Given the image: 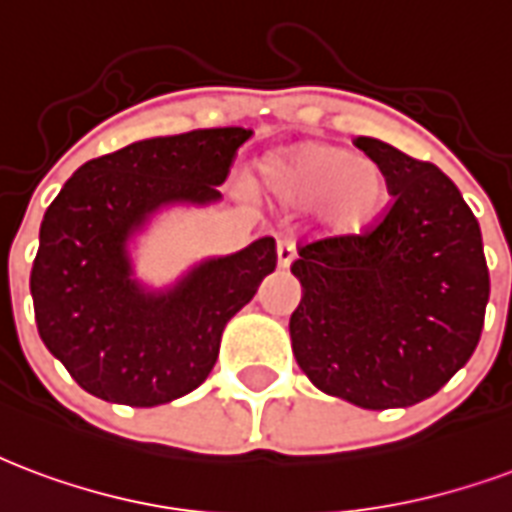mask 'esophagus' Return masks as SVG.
Here are the masks:
<instances>
[{"label": "esophagus", "mask_w": 512, "mask_h": 512, "mask_svg": "<svg viewBox=\"0 0 512 512\" xmlns=\"http://www.w3.org/2000/svg\"><path fill=\"white\" fill-rule=\"evenodd\" d=\"M293 260H295V241L293 238H279V241H276V263H279V268H290Z\"/></svg>", "instance_id": "34e87169"}]
</instances>
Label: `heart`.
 I'll return each mask as SVG.
<instances>
[{
    "label": "heart",
    "mask_w": 512,
    "mask_h": 512,
    "mask_svg": "<svg viewBox=\"0 0 512 512\" xmlns=\"http://www.w3.org/2000/svg\"><path fill=\"white\" fill-rule=\"evenodd\" d=\"M257 184L282 206H312L314 219L333 236L366 230L385 203V176L372 160L317 140L268 154L257 165Z\"/></svg>",
    "instance_id": "b5f03b06"
}]
</instances>
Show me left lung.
Wrapping results in <instances>:
<instances>
[{
	"label": "left lung",
	"mask_w": 512,
	"mask_h": 512,
	"mask_svg": "<svg viewBox=\"0 0 512 512\" xmlns=\"http://www.w3.org/2000/svg\"><path fill=\"white\" fill-rule=\"evenodd\" d=\"M355 146L382 170L391 206L358 236L298 249L293 355L328 396L363 410L412 407L478 347L491 290L483 236L437 165L377 138Z\"/></svg>",
	"instance_id": "obj_1"
}]
</instances>
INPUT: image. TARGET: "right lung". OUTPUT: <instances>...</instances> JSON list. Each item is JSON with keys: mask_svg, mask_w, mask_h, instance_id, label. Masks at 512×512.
Listing matches in <instances>:
<instances>
[{"mask_svg": "<svg viewBox=\"0 0 512 512\" xmlns=\"http://www.w3.org/2000/svg\"><path fill=\"white\" fill-rule=\"evenodd\" d=\"M249 138L214 127L138 140L81 165L48 206L29 279L34 320L83 391L157 407L211 374L227 320L276 268L274 238L208 257L165 290L132 276L127 244L162 206L217 203Z\"/></svg>", "mask_w": 512, "mask_h": 512, "instance_id": "1", "label": "right lung"}]
</instances>
